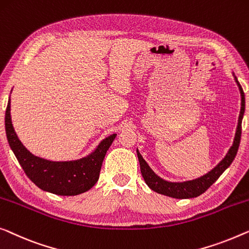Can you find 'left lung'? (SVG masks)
Masks as SVG:
<instances>
[{"label":"left lung","instance_id":"8db88e82","mask_svg":"<svg viewBox=\"0 0 249 249\" xmlns=\"http://www.w3.org/2000/svg\"><path fill=\"white\" fill-rule=\"evenodd\" d=\"M235 77V82L237 83L239 88L240 96H241V107L240 113L238 118V124H237L235 138H233L232 146L230 147L228 153L223 160L219 163L214 168H212L210 172L200 178L191 179V181H184V182H169L166 179H163L160 178L153 169L149 167V165L146 163L142 155H140L139 150L137 149V156H138L139 164H140V171H142V175L143 179H145L146 184L148 185L151 190L155 192L163 194V196L174 197V199H191V197H196L204 193L209 187H210L213 183L217 181L223 172L230 166L232 160H235L237 151H238V147L240 143V137H241V121H243L244 112H245V94L243 91L238 80Z\"/></svg>","mask_w":249,"mask_h":249}]
</instances>
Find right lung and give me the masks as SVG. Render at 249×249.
Returning <instances> with one entry per match:
<instances>
[{"label": "right lung", "instance_id": "obj_1", "mask_svg": "<svg viewBox=\"0 0 249 249\" xmlns=\"http://www.w3.org/2000/svg\"><path fill=\"white\" fill-rule=\"evenodd\" d=\"M11 99L5 111V132L11 149L24 173L39 189L57 196H77L92 189L98 182L101 166L117 133L99 143L94 151L76 160L53 161L35 156L18 138L11 120Z\"/></svg>", "mask_w": 249, "mask_h": 249}]
</instances>
